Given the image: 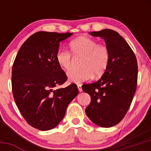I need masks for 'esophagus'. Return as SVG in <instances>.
<instances>
[{
    "mask_svg": "<svg viewBox=\"0 0 151 151\" xmlns=\"http://www.w3.org/2000/svg\"><path fill=\"white\" fill-rule=\"evenodd\" d=\"M77 88H78V90L80 92H82V91H83V89H82V85L78 84L77 85Z\"/></svg>",
    "mask_w": 151,
    "mask_h": 151,
    "instance_id": "esophagus-1",
    "label": "esophagus"
}]
</instances>
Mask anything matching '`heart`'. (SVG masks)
I'll list each match as a JSON object with an SVG mask.
<instances>
[{"instance_id": "1", "label": "heart", "mask_w": 151, "mask_h": 151, "mask_svg": "<svg viewBox=\"0 0 151 151\" xmlns=\"http://www.w3.org/2000/svg\"><path fill=\"white\" fill-rule=\"evenodd\" d=\"M69 51L74 56H82L81 69L70 71L67 74L68 81L80 83L87 81L95 76L102 75L107 68L109 62V48L104 45L98 44L96 40L86 36H80L71 41ZM55 60L58 66L64 71L71 67V56L66 51H58L56 53Z\"/></svg>"}]
</instances>
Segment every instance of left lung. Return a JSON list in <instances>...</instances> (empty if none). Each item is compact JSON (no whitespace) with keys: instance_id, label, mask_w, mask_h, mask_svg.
I'll list each match as a JSON object with an SVG mask.
<instances>
[{"instance_id":"obj_1","label":"left lung","mask_w":151,"mask_h":151,"mask_svg":"<svg viewBox=\"0 0 151 151\" xmlns=\"http://www.w3.org/2000/svg\"><path fill=\"white\" fill-rule=\"evenodd\" d=\"M89 33L104 39L110 58L101 78L82 86L91 98L85 113L97 126L112 127L124 118L133 99L137 83V62L126 41L115 30L104 29Z\"/></svg>"}]
</instances>
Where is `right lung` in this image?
Returning a JSON list of instances; mask_svg holds the SVG:
<instances>
[{
    "instance_id": "obj_1",
    "label": "right lung",
    "mask_w": 151,
    "mask_h": 151,
    "mask_svg": "<svg viewBox=\"0 0 151 151\" xmlns=\"http://www.w3.org/2000/svg\"><path fill=\"white\" fill-rule=\"evenodd\" d=\"M72 34L35 33L21 46L14 62L12 85L15 103L28 124L39 130L57 126L78 94L75 84L55 89L67 80L56 63V53L60 42Z\"/></svg>"
}]
</instances>
